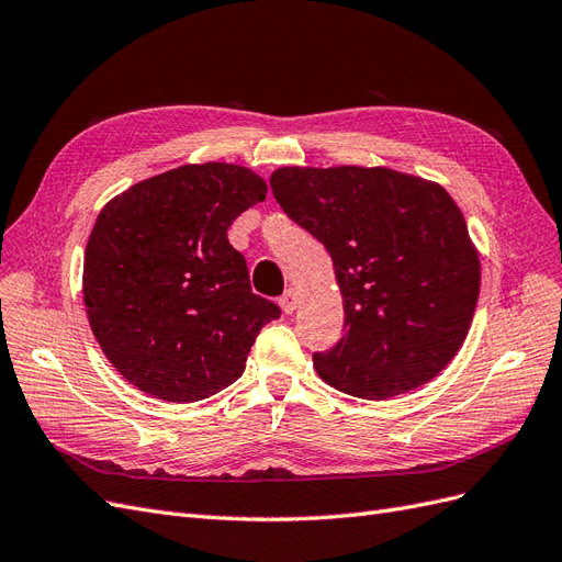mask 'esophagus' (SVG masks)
I'll use <instances>...</instances> for the list:
<instances>
[{
	"label": "esophagus",
	"instance_id": "34e87169",
	"mask_svg": "<svg viewBox=\"0 0 562 562\" xmlns=\"http://www.w3.org/2000/svg\"><path fill=\"white\" fill-rule=\"evenodd\" d=\"M279 304H281L285 314H293L297 310V291H295V288H288V291L281 295Z\"/></svg>",
	"mask_w": 562,
	"mask_h": 562
}]
</instances>
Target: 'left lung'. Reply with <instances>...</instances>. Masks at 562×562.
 I'll use <instances>...</instances> for the list:
<instances>
[{
	"label": "left lung",
	"instance_id": "1",
	"mask_svg": "<svg viewBox=\"0 0 562 562\" xmlns=\"http://www.w3.org/2000/svg\"><path fill=\"white\" fill-rule=\"evenodd\" d=\"M283 213L326 246L345 335L314 353L318 375L380 401L427 384L462 347L481 288L462 211L440 184L391 168H279Z\"/></svg>",
	"mask_w": 562,
	"mask_h": 562
}]
</instances>
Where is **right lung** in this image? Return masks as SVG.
<instances>
[{"instance_id": "1", "label": "right lung", "mask_w": 562, "mask_h": 562, "mask_svg": "<svg viewBox=\"0 0 562 562\" xmlns=\"http://www.w3.org/2000/svg\"><path fill=\"white\" fill-rule=\"evenodd\" d=\"M234 164L180 166L100 211L83 258V302L110 363L145 394L192 403L241 378L260 328L281 316L250 291L227 229L265 201Z\"/></svg>"}]
</instances>
